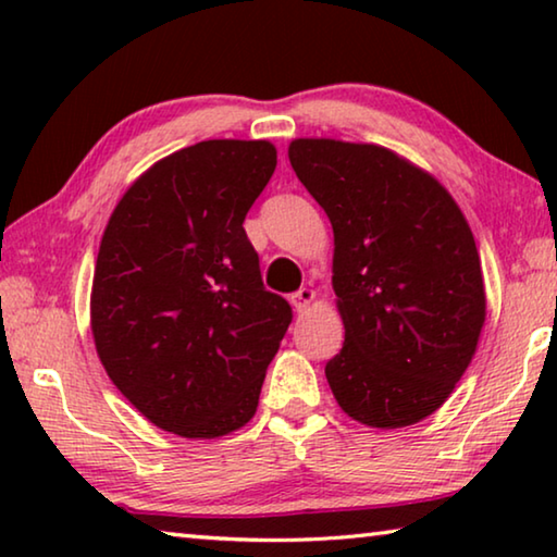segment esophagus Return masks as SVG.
Wrapping results in <instances>:
<instances>
[{"instance_id":"1","label":"esophagus","mask_w":557,"mask_h":557,"mask_svg":"<svg viewBox=\"0 0 557 557\" xmlns=\"http://www.w3.org/2000/svg\"><path fill=\"white\" fill-rule=\"evenodd\" d=\"M314 299H317V292L314 289L301 287V289L295 292V295H292V305H295L297 312H305L307 307L314 305Z\"/></svg>"}]
</instances>
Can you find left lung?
<instances>
[{
	"label": "left lung",
	"instance_id": "left-lung-1",
	"mask_svg": "<svg viewBox=\"0 0 557 557\" xmlns=\"http://www.w3.org/2000/svg\"><path fill=\"white\" fill-rule=\"evenodd\" d=\"M287 154L334 228L346 336L324 369L329 388L361 425H414L455 391L486 319L465 213L435 176L381 145L299 137Z\"/></svg>",
	"mask_w": 557,
	"mask_h": 557
}]
</instances>
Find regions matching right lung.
I'll list each match as a JSON object with an SVG mask.
<instances>
[{
    "label": "right lung",
    "mask_w": 557,
    "mask_h": 557,
    "mask_svg": "<svg viewBox=\"0 0 557 557\" xmlns=\"http://www.w3.org/2000/svg\"><path fill=\"white\" fill-rule=\"evenodd\" d=\"M277 166L268 139H206L135 178L102 233L90 329L149 422L213 440L248 425L292 309L262 287L243 221Z\"/></svg>",
    "instance_id": "right-lung-1"
}]
</instances>
